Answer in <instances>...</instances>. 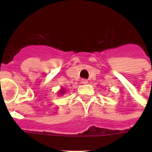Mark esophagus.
Listing matches in <instances>:
<instances>
[{"label": "esophagus", "instance_id": "esophagus-1", "mask_svg": "<svg viewBox=\"0 0 152 152\" xmlns=\"http://www.w3.org/2000/svg\"><path fill=\"white\" fill-rule=\"evenodd\" d=\"M81 83L85 85V84H87V83H88V80H87L86 79H82L81 80Z\"/></svg>", "mask_w": 152, "mask_h": 152}]
</instances>
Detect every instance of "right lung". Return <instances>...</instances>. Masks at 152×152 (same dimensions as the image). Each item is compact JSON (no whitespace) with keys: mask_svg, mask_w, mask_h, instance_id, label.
I'll list each match as a JSON object with an SVG mask.
<instances>
[{"mask_svg":"<svg viewBox=\"0 0 152 152\" xmlns=\"http://www.w3.org/2000/svg\"><path fill=\"white\" fill-rule=\"evenodd\" d=\"M64 92H65V89H61L59 94H61V95H63V94H64Z\"/></svg>","mask_w":152,"mask_h":152,"instance_id":"obj_1","label":"right lung"}]
</instances>
